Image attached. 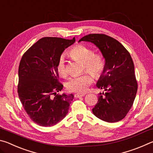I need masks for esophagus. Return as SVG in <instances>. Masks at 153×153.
<instances>
[{"mask_svg": "<svg viewBox=\"0 0 153 153\" xmlns=\"http://www.w3.org/2000/svg\"><path fill=\"white\" fill-rule=\"evenodd\" d=\"M74 96H75V97H76V98H79V97H84L85 94H75Z\"/></svg>", "mask_w": 153, "mask_h": 153, "instance_id": "esophagus-1", "label": "esophagus"}]
</instances>
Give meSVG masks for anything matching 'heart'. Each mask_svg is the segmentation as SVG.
<instances>
[{"label":"heart","instance_id":"b5f03b06","mask_svg":"<svg viewBox=\"0 0 153 153\" xmlns=\"http://www.w3.org/2000/svg\"><path fill=\"white\" fill-rule=\"evenodd\" d=\"M69 54L71 57L83 63V71H87L96 78L102 76L105 70V60L100 53H94L92 48L83 45H77L71 48ZM56 70L59 76L65 77L68 74L64 56L59 59ZM90 73V74H91ZM86 72L80 76H74L69 78L66 83V88L69 92H84L87 87L92 82V76Z\"/></svg>","mask_w":153,"mask_h":153}]
</instances>
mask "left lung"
Listing matches in <instances>:
<instances>
[{
    "instance_id": "8db88e82",
    "label": "left lung",
    "mask_w": 153,
    "mask_h": 153,
    "mask_svg": "<svg viewBox=\"0 0 153 153\" xmlns=\"http://www.w3.org/2000/svg\"><path fill=\"white\" fill-rule=\"evenodd\" d=\"M81 41L94 43L105 59V70L97 84L105 92L99 94L92 112L102 121L117 122L132 107L138 90L130 54L118 40L104 33H90Z\"/></svg>"
}]
</instances>
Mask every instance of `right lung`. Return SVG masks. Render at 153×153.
Masks as SVG:
<instances>
[{"mask_svg":"<svg viewBox=\"0 0 153 153\" xmlns=\"http://www.w3.org/2000/svg\"><path fill=\"white\" fill-rule=\"evenodd\" d=\"M75 41V38H42L21 59L18 95L25 112L38 125L55 126L68 113L74 95L56 94L63 87L59 81L56 65L63 51Z\"/></svg>","mask_w":153,"mask_h":153,"instance_id":"add662e5","label":"right lung"}]
</instances>
